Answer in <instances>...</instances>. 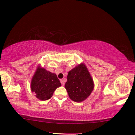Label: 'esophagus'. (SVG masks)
<instances>
[{
	"mask_svg": "<svg viewBox=\"0 0 135 135\" xmlns=\"http://www.w3.org/2000/svg\"><path fill=\"white\" fill-rule=\"evenodd\" d=\"M61 83L62 86L65 85V80H64V79H61Z\"/></svg>",
	"mask_w": 135,
	"mask_h": 135,
	"instance_id": "34e87169",
	"label": "esophagus"
}]
</instances>
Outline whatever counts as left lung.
<instances>
[{
  "mask_svg": "<svg viewBox=\"0 0 135 135\" xmlns=\"http://www.w3.org/2000/svg\"><path fill=\"white\" fill-rule=\"evenodd\" d=\"M65 88L73 101L80 103L89 97L94 88V83L84 63H81L68 73Z\"/></svg>",
  "mask_w": 135,
  "mask_h": 135,
  "instance_id": "left-lung-1",
  "label": "left lung"
}]
</instances>
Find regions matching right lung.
Returning a JSON list of instances; mask_svg holds the SVG:
<instances>
[{
	"mask_svg": "<svg viewBox=\"0 0 135 135\" xmlns=\"http://www.w3.org/2000/svg\"><path fill=\"white\" fill-rule=\"evenodd\" d=\"M61 86L56 74L38 66L31 83V91L38 99L42 101L50 99L56 89Z\"/></svg>",
	"mask_w": 135,
	"mask_h": 135,
	"instance_id": "add662e5",
	"label": "right lung"
}]
</instances>
